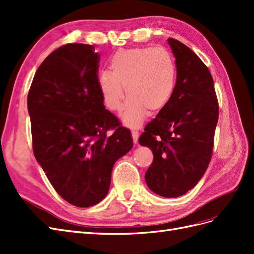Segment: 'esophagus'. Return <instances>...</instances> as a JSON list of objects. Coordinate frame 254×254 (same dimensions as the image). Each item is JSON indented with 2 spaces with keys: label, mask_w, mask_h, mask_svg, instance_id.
<instances>
[{
  "label": "esophagus",
  "mask_w": 254,
  "mask_h": 254,
  "mask_svg": "<svg viewBox=\"0 0 254 254\" xmlns=\"http://www.w3.org/2000/svg\"><path fill=\"white\" fill-rule=\"evenodd\" d=\"M131 135H132V139H133V143L136 144L137 143V140H139V132L135 131V130H133V131L131 132Z\"/></svg>",
  "instance_id": "esophagus-1"
}]
</instances>
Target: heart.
I'll return each instance as SVG.
<instances>
[{
	"mask_svg": "<svg viewBox=\"0 0 254 254\" xmlns=\"http://www.w3.org/2000/svg\"><path fill=\"white\" fill-rule=\"evenodd\" d=\"M110 71L97 75V87L104 106L112 112L121 109L124 87L128 95L121 119L136 128L150 110L158 113L171 102L176 88L177 66L171 52L163 47L132 48L115 52Z\"/></svg>",
	"mask_w": 254,
	"mask_h": 254,
	"instance_id": "obj_1",
	"label": "heart"
}]
</instances>
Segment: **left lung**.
Listing matches in <instances>:
<instances>
[{"instance_id":"1","label":"left lung","mask_w":254,"mask_h":254,"mask_svg":"<svg viewBox=\"0 0 254 254\" xmlns=\"http://www.w3.org/2000/svg\"><path fill=\"white\" fill-rule=\"evenodd\" d=\"M167 41L176 58L175 92L146 125L139 143L153 153L146 184L157 195L173 198L193 189L209 166L218 102L212 75L201 59L182 42Z\"/></svg>"}]
</instances>
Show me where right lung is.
I'll list each match as a JSON object with an SVG mask.
<instances>
[{
	"label": "right lung",
	"mask_w": 254,
	"mask_h": 254,
	"mask_svg": "<svg viewBox=\"0 0 254 254\" xmlns=\"http://www.w3.org/2000/svg\"><path fill=\"white\" fill-rule=\"evenodd\" d=\"M94 50L68 43L51 53L27 96L35 158L57 193L79 207L107 196L114 163L133 146L130 130L105 108Z\"/></svg>",
	"instance_id": "right-lung-1"
}]
</instances>
